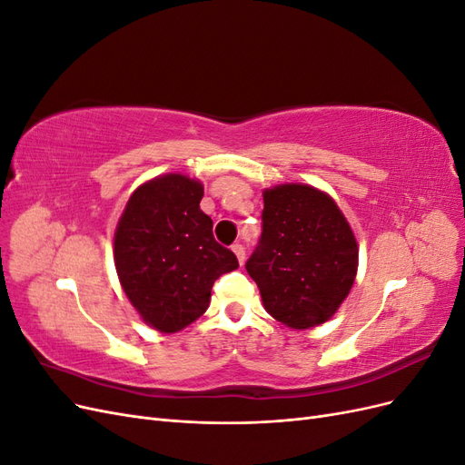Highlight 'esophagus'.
Wrapping results in <instances>:
<instances>
[{
    "mask_svg": "<svg viewBox=\"0 0 465 465\" xmlns=\"http://www.w3.org/2000/svg\"><path fill=\"white\" fill-rule=\"evenodd\" d=\"M232 252L236 254L238 262H241V265H242L244 260H246V250H244V246H242L241 242H234V244H232Z\"/></svg>",
    "mask_w": 465,
    "mask_h": 465,
    "instance_id": "obj_1",
    "label": "esophagus"
}]
</instances>
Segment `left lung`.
I'll return each instance as SVG.
<instances>
[{
	"label": "left lung",
	"mask_w": 465,
	"mask_h": 465,
	"mask_svg": "<svg viewBox=\"0 0 465 465\" xmlns=\"http://www.w3.org/2000/svg\"><path fill=\"white\" fill-rule=\"evenodd\" d=\"M262 236L246 272L267 314L292 330L328 322L355 283L359 246L341 209L308 184L263 190Z\"/></svg>",
	"instance_id": "8db88e82"
}]
</instances>
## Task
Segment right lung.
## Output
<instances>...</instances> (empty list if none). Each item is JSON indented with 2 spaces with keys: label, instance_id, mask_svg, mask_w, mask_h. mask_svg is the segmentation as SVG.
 <instances>
[{
  "label": "right lung",
  "instance_id": "right-lung-1",
  "mask_svg": "<svg viewBox=\"0 0 465 465\" xmlns=\"http://www.w3.org/2000/svg\"><path fill=\"white\" fill-rule=\"evenodd\" d=\"M203 184L163 174L139 186L114 232V265L125 297L151 328L174 333L209 306L211 287L238 267L200 209Z\"/></svg>",
  "mask_w": 465,
  "mask_h": 465
}]
</instances>
